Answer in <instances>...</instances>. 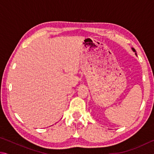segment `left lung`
Here are the masks:
<instances>
[{
  "instance_id": "left-lung-1",
  "label": "left lung",
  "mask_w": 154,
  "mask_h": 154,
  "mask_svg": "<svg viewBox=\"0 0 154 154\" xmlns=\"http://www.w3.org/2000/svg\"><path fill=\"white\" fill-rule=\"evenodd\" d=\"M132 51H133L134 52H135V55H136L137 56V53H136V50H135V49H134V48H132Z\"/></svg>"
}]
</instances>
